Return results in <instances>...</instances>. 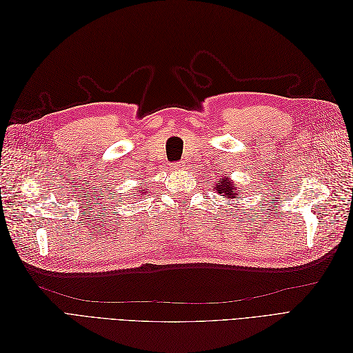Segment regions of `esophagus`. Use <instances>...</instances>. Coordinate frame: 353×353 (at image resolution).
I'll use <instances>...</instances> for the list:
<instances>
[{
	"label": "esophagus",
	"instance_id": "esophagus-1",
	"mask_svg": "<svg viewBox=\"0 0 353 353\" xmlns=\"http://www.w3.org/2000/svg\"><path fill=\"white\" fill-rule=\"evenodd\" d=\"M172 169H174V170H181V169H183V165H181V163H174V165H172Z\"/></svg>",
	"mask_w": 353,
	"mask_h": 353
}]
</instances>
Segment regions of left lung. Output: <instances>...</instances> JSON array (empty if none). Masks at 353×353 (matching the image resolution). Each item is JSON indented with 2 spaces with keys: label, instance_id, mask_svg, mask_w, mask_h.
<instances>
[{
  "label": "left lung",
  "instance_id": "1",
  "mask_svg": "<svg viewBox=\"0 0 353 353\" xmlns=\"http://www.w3.org/2000/svg\"><path fill=\"white\" fill-rule=\"evenodd\" d=\"M215 190L218 194L225 196L228 199H237V197H240V193H241V190H239L237 185L234 184V181L230 179L228 176H223L222 179H218Z\"/></svg>",
  "mask_w": 353,
  "mask_h": 353
}]
</instances>
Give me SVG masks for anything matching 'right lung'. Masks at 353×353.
Masks as SVG:
<instances>
[{"label":"right lung","instance_id":"obj_1","mask_svg":"<svg viewBox=\"0 0 353 353\" xmlns=\"http://www.w3.org/2000/svg\"><path fill=\"white\" fill-rule=\"evenodd\" d=\"M140 191V196H143V194H145V190H138Z\"/></svg>","mask_w":353,"mask_h":353}]
</instances>
